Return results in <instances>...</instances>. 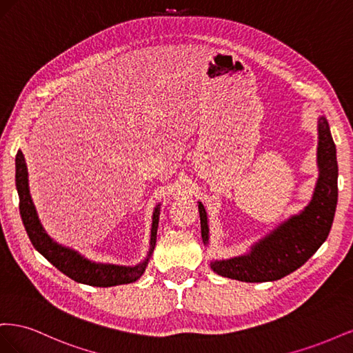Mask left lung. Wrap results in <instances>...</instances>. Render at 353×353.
<instances>
[{
  "instance_id": "8db88e82",
  "label": "left lung",
  "mask_w": 353,
  "mask_h": 353,
  "mask_svg": "<svg viewBox=\"0 0 353 353\" xmlns=\"http://www.w3.org/2000/svg\"><path fill=\"white\" fill-rule=\"evenodd\" d=\"M318 135L319 178L311 203L302 213L292 216L256 243L248 254L212 262V270L218 275L244 283L275 281L301 268L321 248L336 213L339 168L336 145L325 117L318 119ZM199 212L201 239L208 244V216L201 203H199Z\"/></svg>"
}]
</instances>
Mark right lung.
I'll use <instances>...</instances> for the list:
<instances>
[{
  "mask_svg": "<svg viewBox=\"0 0 353 353\" xmlns=\"http://www.w3.org/2000/svg\"><path fill=\"white\" fill-rule=\"evenodd\" d=\"M16 188L19 193V209L22 216L25 230L29 236L30 243L34 248L44 256V258L56 266L59 271L66 274L69 279L88 284L94 287H112L119 284H128L137 281L144 274L148 259L153 253L156 245V234L159 225L160 205L153 212V225H152V239H150V250L144 262L135 266H119V265H105L95 263L88 259L82 258L74 250L63 248L50 239L48 234L42 228L38 219L34 203H32L29 185H28V168L22 152L16 154Z\"/></svg>",
  "mask_w": 353,
  "mask_h": 353,
  "instance_id": "add662e5",
  "label": "right lung"
}]
</instances>
